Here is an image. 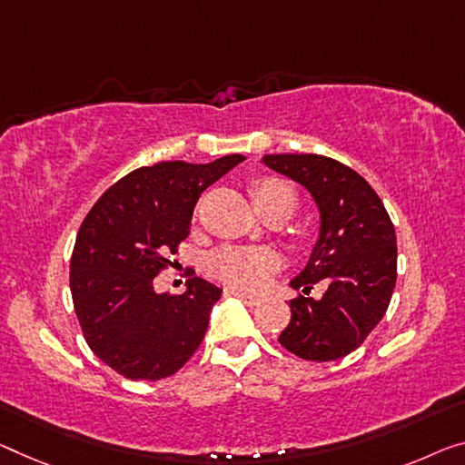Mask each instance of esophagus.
Instances as JSON below:
<instances>
[{
  "label": "esophagus",
  "instance_id": "obj_1",
  "mask_svg": "<svg viewBox=\"0 0 465 465\" xmlns=\"http://www.w3.org/2000/svg\"><path fill=\"white\" fill-rule=\"evenodd\" d=\"M228 292H231V295H234L237 299H241V302L245 303V305H249V307L260 305V302H262L260 297H255V295H247V292H241V291H228Z\"/></svg>",
  "mask_w": 465,
  "mask_h": 465
}]
</instances>
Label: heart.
Instances as JSON below:
<instances>
[{"mask_svg": "<svg viewBox=\"0 0 465 465\" xmlns=\"http://www.w3.org/2000/svg\"><path fill=\"white\" fill-rule=\"evenodd\" d=\"M252 195L260 213L282 210L289 216L295 205V193L291 184L278 178H257ZM276 266V253L263 247H223L213 252L208 260V268L213 276L242 291L260 289Z\"/></svg>", "mask_w": 465, "mask_h": 465, "instance_id": "heart-1", "label": "heart"}]
</instances>
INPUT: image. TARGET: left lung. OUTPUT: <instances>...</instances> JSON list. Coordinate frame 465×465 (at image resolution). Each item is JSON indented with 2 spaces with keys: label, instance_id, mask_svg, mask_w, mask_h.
<instances>
[{
  "label": "left lung",
  "instance_id": "1",
  "mask_svg": "<svg viewBox=\"0 0 465 465\" xmlns=\"http://www.w3.org/2000/svg\"><path fill=\"white\" fill-rule=\"evenodd\" d=\"M262 163L310 193L320 213L318 239L291 281L305 295L291 299L281 345L307 361L349 355L381 322L397 281L395 226L381 197L355 170L316 153L263 155ZM329 287L320 300L311 284Z\"/></svg>",
  "mask_w": 465,
  "mask_h": 465
}]
</instances>
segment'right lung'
Masks as SVG:
<instances>
[{"label":"right lung","instance_id":"add662e5","mask_svg":"<svg viewBox=\"0 0 465 465\" xmlns=\"http://www.w3.org/2000/svg\"><path fill=\"white\" fill-rule=\"evenodd\" d=\"M160 162L126 174L97 199L78 228L70 291L84 341L128 381L178 372L202 345L223 289L189 278L183 295L153 289L168 253L189 237L202 193L241 163Z\"/></svg>","mask_w":465,"mask_h":465}]
</instances>
